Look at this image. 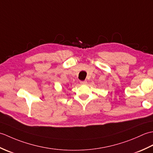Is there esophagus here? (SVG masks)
I'll use <instances>...</instances> for the list:
<instances>
[{
  "label": "esophagus",
  "instance_id": "34e87169",
  "mask_svg": "<svg viewBox=\"0 0 153 153\" xmlns=\"http://www.w3.org/2000/svg\"><path fill=\"white\" fill-rule=\"evenodd\" d=\"M87 81H82V82H80V83L82 84V85H85V84H87Z\"/></svg>",
  "mask_w": 153,
  "mask_h": 153
}]
</instances>
